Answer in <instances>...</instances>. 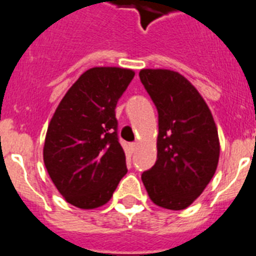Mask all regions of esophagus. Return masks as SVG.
<instances>
[{"label": "esophagus", "mask_w": 256, "mask_h": 256, "mask_svg": "<svg viewBox=\"0 0 256 256\" xmlns=\"http://www.w3.org/2000/svg\"><path fill=\"white\" fill-rule=\"evenodd\" d=\"M138 146H139V143L138 142H134V143H131L130 146H131V150H132V152H135V150H138Z\"/></svg>", "instance_id": "1"}]
</instances>
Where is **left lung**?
<instances>
[{
  "instance_id": "8db88e82",
  "label": "left lung",
  "mask_w": 256,
  "mask_h": 256,
  "mask_svg": "<svg viewBox=\"0 0 256 256\" xmlns=\"http://www.w3.org/2000/svg\"><path fill=\"white\" fill-rule=\"evenodd\" d=\"M139 77L158 112L157 161L142 180L156 205L183 210L215 174L220 152L216 126L186 77L168 70H142Z\"/></svg>"
}]
</instances>
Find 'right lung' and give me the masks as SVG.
<instances>
[{
    "instance_id": "1",
    "label": "right lung",
    "mask_w": 256,
    "mask_h": 256,
    "mask_svg": "<svg viewBox=\"0 0 256 256\" xmlns=\"http://www.w3.org/2000/svg\"><path fill=\"white\" fill-rule=\"evenodd\" d=\"M134 76L131 70L116 66L86 70L66 91L51 118L44 162L70 205H104L128 172L114 110Z\"/></svg>"
}]
</instances>
